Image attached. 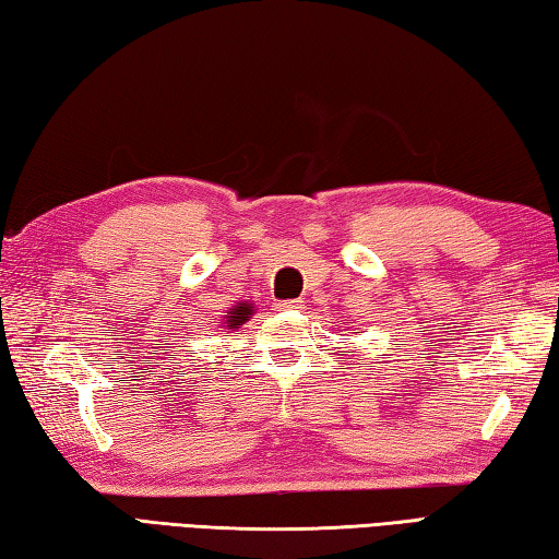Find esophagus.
<instances>
[{
    "mask_svg": "<svg viewBox=\"0 0 559 559\" xmlns=\"http://www.w3.org/2000/svg\"><path fill=\"white\" fill-rule=\"evenodd\" d=\"M273 308H276V312H288V310H298V308H300V300H278L276 305H273Z\"/></svg>",
    "mask_w": 559,
    "mask_h": 559,
    "instance_id": "esophagus-1",
    "label": "esophagus"
}]
</instances>
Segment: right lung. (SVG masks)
Wrapping results in <instances>:
<instances>
[{"label":"right lung","instance_id":"add662e5","mask_svg":"<svg viewBox=\"0 0 559 559\" xmlns=\"http://www.w3.org/2000/svg\"><path fill=\"white\" fill-rule=\"evenodd\" d=\"M249 312H251L249 305H245V302L239 305V308H235V312H229L227 314V326H229V330H233V326H237V324H245Z\"/></svg>","mask_w":559,"mask_h":559}]
</instances>
